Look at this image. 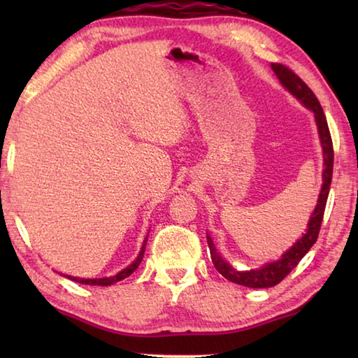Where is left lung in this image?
Returning <instances> with one entry per match:
<instances>
[{
    "label": "left lung",
    "mask_w": 358,
    "mask_h": 358,
    "mask_svg": "<svg viewBox=\"0 0 358 358\" xmlns=\"http://www.w3.org/2000/svg\"><path fill=\"white\" fill-rule=\"evenodd\" d=\"M271 69L280 78V82L287 92L295 96L303 106L314 113V120H316L320 145H322V155H324V171H322V187H320V194L317 199V205L314 208L313 215L308 222V229L305 234H301V237L295 241L294 246H290L289 250L282 254V256L260 266L256 270H245L240 271L234 268L227 260H224L220 252H217L216 246L211 240L210 235L207 234V241L210 248V256L213 260L215 268L226 278V280L232 281L235 284L245 287L252 289H264V287H273L278 282H281L290 271H292L296 265H299L303 256L311 250V246L316 243L320 224H322L327 199H329L330 183H331V173H333V143L329 131V124H327L325 113L320 107V102L317 101L316 94L311 92V88L301 80V78L290 71L287 66L273 63Z\"/></svg>",
    "instance_id": "1"
}]
</instances>
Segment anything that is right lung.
Masks as SVG:
<instances>
[{"label":"right lung","instance_id":"right-lung-1","mask_svg":"<svg viewBox=\"0 0 358 358\" xmlns=\"http://www.w3.org/2000/svg\"><path fill=\"white\" fill-rule=\"evenodd\" d=\"M147 240H148V237L143 240L142 250H141V252H138V256H137V259L134 260V262L126 266V268L121 270L120 273H117L115 276H108V278H94V280H85V278H76V276H66V278H69V280L76 281V282H80V284H88V286H112V284L118 282V281H121V280H124V278H128L129 275H132V273H134V271L137 270V266L141 265L142 259H143L145 246H147Z\"/></svg>","mask_w":358,"mask_h":358}]
</instances>
